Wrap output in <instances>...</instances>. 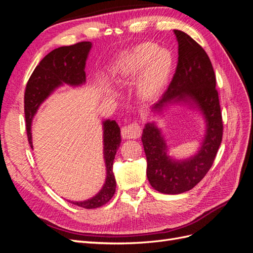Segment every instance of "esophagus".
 I'll return each mask as SVG.
<instances>
[{
  "mask_svg": "<svg viewBox=\"0 0 253 253\" xmlns=\"http://www.w3.org/2000/svg\"><path fill=\"white\" fill-rule=\"evenodd\" d=\"M141 135V126L137 124V122H133L129 124L126 126H124L121 129V136L125 139H137L139 138Z\"/></svg>",
  "mask_w": 253,
  "mask_h": 253,
  "instance_id": "obj_1",
  "label": "esophagus"
}]
</instances>
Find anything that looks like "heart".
Returning <instances> with one entry per match:
<instances>
[{"instance_id":"b5f03b06","label":"heart","mask_w":253,"mask_h":253,"mask_svg":"<svg viewBox=\"0 0 253 253\" xmlns=\"http://www.w3.org/2000/svg\"><path fill=\"white\" fill-rule=\"evenodd\" d=\"M173 68V57L166 49H158L154 43H142L122 57L117 78L127 80L137 77V95L143 101H152L163 93Z\"/></svg>"}]
</instances>
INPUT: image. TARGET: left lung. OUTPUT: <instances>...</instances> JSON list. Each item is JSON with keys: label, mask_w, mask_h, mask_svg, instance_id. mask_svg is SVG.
Returning a JSON list of instances; mask_svg holds the SVG:
<instances>
[{"label": "left lung", "mask_w": 253, "mask_h": 253, "mask_svg": "<svg viewBox=\"0 0 253 253\" xmlns=\"http://www.w3.org/2000/svg\"><path fill=\"white\" fill-rule=\"evenodd\" d=\"M178 42V62L171 83L153 111H162L172 102H194L206 119L207 132L197 154L185 160L168 156L162 131L154 122L144 126L142 144L151 186L160 193L179 194L194 188L208 173L223 139L216 78L204 48L181 30L174 29Z\"/></svg>", "instance_id": "8db88e82"}]
</instances>
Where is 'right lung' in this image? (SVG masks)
<instances>
[{
	"instance_id": "add662e5",
	"label": "right lung",
	"mask_w": 253,
	"mask_h": 253,
	"mask_svg": "<svg viewBox=\"0 0 253 253\" xmlns=\"http://www.w3.org/2000/svg\"><path fill=\"white\" fill-rule=\"evenodd\" d=\"M91 43L84 41L71 46H62L51 50L45 56L26 84L24 94V113L27 138L30 147L32 141V120L40 104L55 88L63 83L72 86L85 83V62ZM120 127L115 120L103 121V154L106 166V178L100 192L83 202H71L85 209L99 208L108 203L116 191V180L113 173V162L117 149L120 147Z\"/></svg>"
}]
</instances>
